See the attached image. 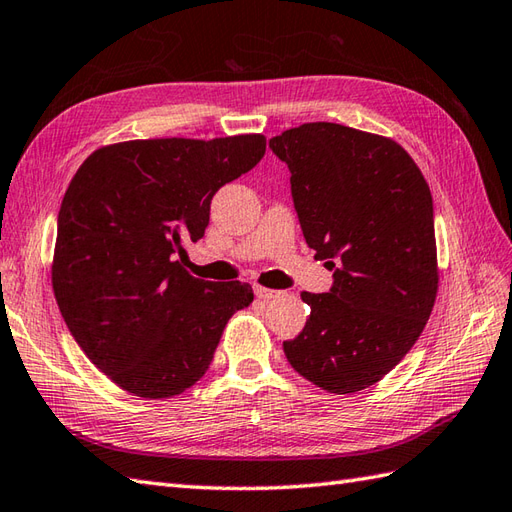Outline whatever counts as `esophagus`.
<instances>
[{"instance_id": "esophagus-1", "label": "esophagus", "mask_w": 512, "mask_h": 512, "mask_svg": "<svg viewBox=\"0 0 512 512\" xmlns=\"http://www.w3.org/2000/svg\"><path fill=\"white\" fill-rule=\"evenodd\" d=\"M255 295H257L259 299L270 301V299L281 297V295H284V292H281V290H270V288H264V286H255Z\"/></svg>"}]
</instances>
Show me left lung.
<instances>
[{
  "instance_id": "8db88e82",
  "label": "left lung",
  "mask_w": 512,
  "mask_h": 512,
  "mask_svg": "<svg viewBox=\"0 0 512 512\" xmlns=\"http://www.w3.org/2000/svg\"><path fill=\"white\" fill-rule=\"evenodd\" d=\"M290 169L303 237L334 270L330 292L301 299L310 317L284 341L288 363L330 394H354L394 369L438 295L433 200L391 138L306 123L270 138Z\"/></svg>"
}]
</instances>
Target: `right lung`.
<instances>
[{"label":"right lung","mask_w":512,"mask_h":512,"mask_svg":"<svg viewBox=\"0 0 512 512\" xmlns=\"http://www.w3.org/2000/svg\"><path fill=\"white\" fill-rule=\"evenodd\" d=\"M266 154L262 134L127 140L96 149L63 195L52 259L61 317L85 356L129 394L171 398L209 369L242 281L184 270L211 200Z\"/></svg>","instance_id":"obj_1"}]
</instances>
